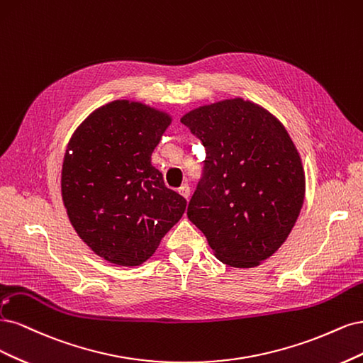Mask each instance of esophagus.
I'll list each match as a JSON object with an SVG mask.
<instances>
[{
  "label": "esophagus",
  "mask_w": 363,
  "mask_h": 363,
  "mask_svg": "<svg viewBox=\"0 0 363 363\" xmlns=\"http://www.w3.org/2000/svg\"><path fill=\"white\" fill-rule=\"evenodd\" d=\"M178 191H179V194L182 197H185L186 201H189V197H190V185L189 184H182L179 189H178Z\"/></svg>",
  "instance_id": "obj_1"
}]
</instances>
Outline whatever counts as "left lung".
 Here are the masks:
<instances>
[{
  "label": "left lung",
  "instance_id": "8db88e82",
  "mask_svg": "<svg viewBox=\"0 0 363 363\" xmlns=\"http://www.w3.org/2000/svg\"><path fill=\"white\" fill-rule=\"evenodd\" d=\"M181 122L206 152L186 216L221 262L259 265L285 242L305 199V170L285 126L242 98L203 105Z\"/></svg>",
  "mask_w": 363,
  "mask_h": 363
}]
</instances>
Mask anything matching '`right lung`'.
Here are the masks:
<instances>
[{
    "label": "right lung",
    "instance_id": "add662e5",
    "mask_svg": "<svg viewBox=\"0 0 363 363\" xmlns=\"http://www.w3.org/2000/svg\"><path fill=\"white\" fill-rule=\"evenodd\" d=\"M170 122L164 111L121 99L93 111L69 140L62 169L67 217L111 264L147 261L185 211V199L150 162Z\"/></svg>",
    "mask_w": 363,
    "mask_h": 363
}]
</instances>
